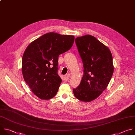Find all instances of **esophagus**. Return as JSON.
I'll use <instances>...</instances> for the list:
<instances>
[{
    "instance_id": "esophagus-1",
    "label": "esophagus",
    "mask_w": 135,
    "mask_h": 135,
    "mask_svg": "<svg viewBox=\"0 0 135 135\" xmlns=\"http://www.w3.org/2000/svg\"><path fill=\"white\" fill-rule=\"evenodd\" d=\"M69 78H70V74H67L66 76H64V80L66 81H69Z\"/></svg>"
}]
</instances>
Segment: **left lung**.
<instances>
[{"instance_id": "left-lung-1", "label": "left lung", "mask_w": 135, "mask_h": 135, "mask_svg": "<svg viewBox=\"0 0 135 135\" xmlns=\"http://www.w3.org/2000/svg\"><path fill=\"white\" fill-rule=\"evenodd\" d=\"M75 42L84 73L80 85L73 89V94L81 101L91 102L105 90L110 81L114 71L112 55L108 47L91 35L77 37Z\"/></svg>"}]
</instances>
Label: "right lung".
I'll use <instances>...</instances> for the list:
<instances>
[{
    "mask_svg": "<svg viewBox=\"0 0 135 135\" xmlns=\"http://www.w3.org/2000/svg\"><path fill=\"white\" fill-rule=\"evenodd\" d=\"M74 40L73 36L49 32L26 48L22 61L23 76L39 98L49 99L57 94L62 83L58 75L59 56L71 48Z\"/></svg>",
    "mask_w": 135,
    "mask_h": 135,
    "instance_id": "1",
    "label": "right lung"
}]
</instances>
